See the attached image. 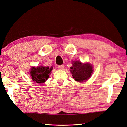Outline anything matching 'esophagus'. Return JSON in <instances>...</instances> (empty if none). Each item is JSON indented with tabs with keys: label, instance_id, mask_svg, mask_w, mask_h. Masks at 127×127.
Segmentation results:
<instances>
[{
	"label": "esophagus",
	"instance_id": "obj_1",
	"mask_svg": "<svg viewBox=\"0 0 127 127\" xmlns=\"http://www.w3.org/2000/svg\"><path fill=\"white\" fill-rule=\"evenodd\" d=\"M64 68V65H59L58 66V69L59 70H63Z\"/></svg>",
	"mask_w": 127,
	"mask_h": 127
}]
</instances>
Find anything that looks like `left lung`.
I'll return each mask as SVG.
<instances>
[{
	"instance_id": "1",
	"label": "left lung",
	"mask_w": 127,
	"mask_h": 127,
	"mask_svg": "<svg viewBox=\"0 0 127 127\" xmlns=\"http://www.w3.org/2000/svg\"><path fill=\"white\" fill-rule=\"evenodd\" d=\"M70 72L75 81L83 82L89 79L93 72L92 66L89 63L82 64L79 61L73 63V66L70 67Z\"/></svg>"
}]
</instances>
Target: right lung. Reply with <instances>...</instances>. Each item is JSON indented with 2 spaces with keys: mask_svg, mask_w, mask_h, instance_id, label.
I'll list each match as a JSON object with an SVG mask.
<instances>
[{
  "mask_svg": "<svg viewBox=\"0 0 127 127\" xmlns=\"http://www.w3.org/2000/svg\"><path fill=\"white\" fill-rule=\"evenodd\" d=\"M52 68H49L48 66H40L37 68L32 67L31 69L30 74L33 81L38 83H42L45 82L50 74Z\"/></svg>",
  "mask_w": 127,
  "mask_h": 127,
  "instance_id": "1",
  "label": "right lung"
}]
</instances>
